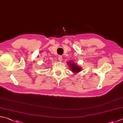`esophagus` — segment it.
<instances>
[{"label":"esophagus","instance_id":"1","mask_svg":"<svg viewBox=\"0 0 123 123\" xmlns=\"http://www.w3.org/2000/svg\"><path fill=\"white\" fill-rule=\"evenodd\" d=\"M58 60L60 61V62H62V55H59L58 57Z\"/></svg>","mask_w":123,"mask_h":123}]
</instances>
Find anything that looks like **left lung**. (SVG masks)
Here are the masks:
<instances>
[{"label":"left lung","instance_id":"1","mask_svg":"<svg viewBox=\"0 0 123 123\" xmlns=\"http://www.w3.org/2000/svg\"><path fill=\"white\" fill-rule=\"evenodd\" d=\"M68 64L69 65V68H70L72 72H73V73H76L81 71V68L78 65L75 64L73 62L69 61L68 62Z\"/></svg>","mask_w":123,"mask_h":123}]
</instances>
